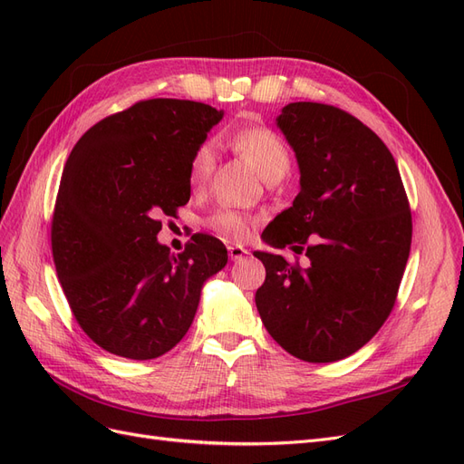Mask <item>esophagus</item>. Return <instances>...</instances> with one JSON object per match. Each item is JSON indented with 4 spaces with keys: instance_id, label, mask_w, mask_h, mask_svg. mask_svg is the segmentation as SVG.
Returning a JSON list of instances; mask_svg holds the SVG:
<instances>
[{
    "instance_id": "1",
    "label": "esophagus",
    "mask_w": 464,
    "mask_h": 464,
    "mask_svg": "<svg viewBox=\"0 0 464 464\" xmlns=\"http://www.w3.org/2000/svg\"><path fill=\"white\" fill-rule=\"evenodd\" d=\"M228 256L232 261H242L246 256H249V251L242 246H228Z\"/></svg>"
}]
</instances>
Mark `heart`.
Returning <instances> with one entry per match:
<instances>
[{
    "mask_svg": "<svg viewBox=\"0 0 464 464\" xmlns=\"http://www.w3.org/2000/svg\"><path fill=\"white\" fill-rule=\"evenodd\" d=\"M232 149L256 168L257 174L271 181L280 179L290 168V150L273 130L265 125H246L230 133ZM215 170V145L201 143L189 160V184L201 188ZM208 228L227 240H244L256 228V218L234 208H220L207 220Z\"/></svg>",
    "mask_w": 464,
    "mask_h": 464,
    "instance_id": "obj_1",
    "label": "heart"
}]
</instances>
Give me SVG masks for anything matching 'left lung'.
<instances>
[{
  "label": "left lung",
  "mask_w": 464,
  "mask_h": 464,
  "mask_svg": "<svg viewBox=\"0 0 464 464\" xmlns=\"http://www.w3.org/2000/svg\"><path fill=\"white\" fill-rule=\"evenodd\" d=\"M276 128L296 152L300 193L263 240L304 249L310 266L256 251L266 271L256 305L286 353L336 362L366 344L395 305L412 242L409 199L385 143L344 110L290 102Z\"/></svg>",
  "instance_id": "8db88e82"
}]
</instances>
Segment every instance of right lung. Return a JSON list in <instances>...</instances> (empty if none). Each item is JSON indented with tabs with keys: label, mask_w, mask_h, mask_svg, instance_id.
<instances>
[{
	"label": "right lung",
	"mask_w": 464,
	"mask_h": 464,
	"mask_svg": "<svg viewBox=\"0 0 464 464\" xmlns=\"http://www.w3.org/2000/svg\"><path fill=\"white\" fill-rule=\"evenodd\" d=\"M224 116L208 104L152 98L108 116L65 162L52 220L55 273L91 339L121 358L172 350L227 247L193 234L181 254L159 244L162 215L191 195L189 160Z\"/></svg>",
	"instance_id": "right-lung-1"
}]
</instances>
